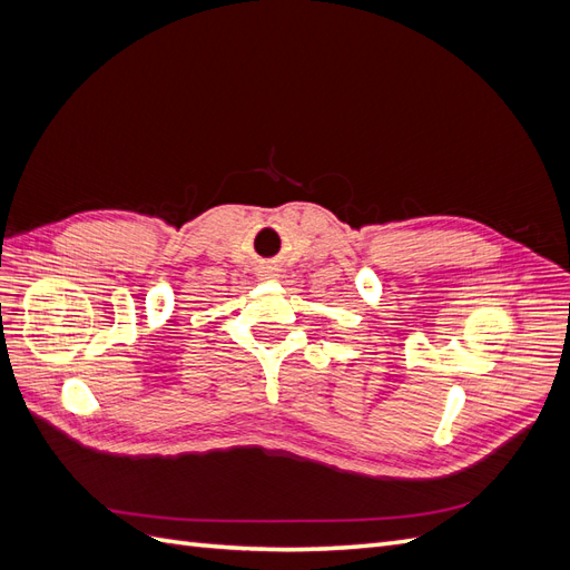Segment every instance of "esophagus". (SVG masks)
Listing matches in <instances>:
<instances>
[{
    "label": "esophagus",
    "instance_id": "1",
    "mask_svg": "<svg viewBox=\"0 0 570 570\" xmlns=\"http://www.w3.org/2000/svg\"><path fill=\"white\" fill-rule=\"evenodd\" d=\"M256 275L258 278H275V275H278V268H273V266H262L256 271Z\"/></svg>",
    "mask_w": 570,
    "mask_h": 570
}]
</instances>
